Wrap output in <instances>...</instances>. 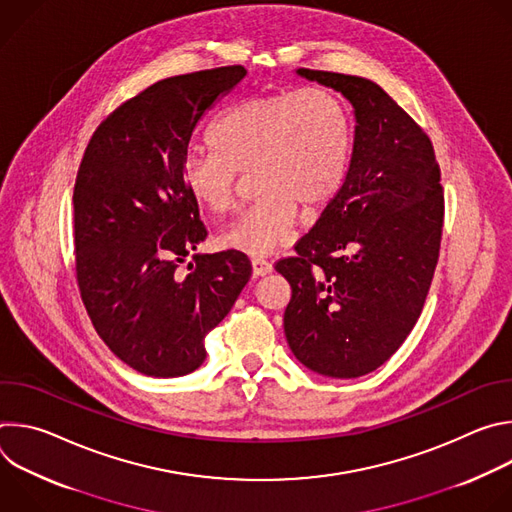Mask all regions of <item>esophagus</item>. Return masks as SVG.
<instances>
[{
	"label": "esophagus",
	"mask_w": 512,
	"mask_h": 512,
	"mask_svg": "<svg viewBox=\"0 0 512 512\" xmlns=\"http://www.w3.org/2000/svg\"><path fill=\"white\" fill-rule=\"evenodd\" d=\"M251 265H253V275H255V277H263V275H267V273L273 271L271 261H267V259H263V257H253Z\"/></svg>",
	"instance_id": "esophagus-1"
}]
</instances>
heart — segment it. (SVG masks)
Wrapping results in <instances>:
<instances>
[{"mask_svg":"<svg viewBox=\"0 0 512 512\" xmlns=\"http://www.w3.org/2000/svg\"><path fill=\"white\" fill-rule=\"evenodd\" d=\"M210 154H190L182 182L196 206L223 216L237 204V174L253 172L257 202L221 235V245L263 257L296 237L298 206L328 204L342 188L352 123L342 99L322 87L255 95L218 117Z\"/></svg>","mask_w":512,"mask_h":512,"instance_id":"b5f03b06","label":"heart"}]
</instances>
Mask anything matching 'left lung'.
I'll return each mask as SVG.
<instances>
[{
    "label": "left lung",
    "instance_id": "obj_1",
    "mask_svg": "<svg viewBox=\"0 0 512 512\" xmlns=\"http://www.w3.org/2000/svg\"><path fill=\"white\" fill-rule=\"evenodd\" d=\"M354 109L342 188L296 255L275 269L289 281L287 344L310 371L356 379L379 369L413 330L440 257L444 190L425 131L373 81L298 68Z\"/></svg>",
    "mask_w": 512,
    "mask_h": 512
}]
</instances>
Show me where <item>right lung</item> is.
Here are the masks:
<instances>
[{"mask_svg": "<svg viewBox=\"0 0 512 512\" xmlns=\"http://www.w3.org/2000/svg\"><path fill=\"white\" fill-rule=\"evenodd\" d=\"M247 75L241 64L158 81L119 105L93 133L75 182V261L87 314L131 369L182 377L206 358L218 326L251 277L241 251L192 255L206 239L182 182L202 115Z\"/></svg>", "mask_w": 512, "mask_h": 512, "instance_id": "1", "label": "right lung"}]
</instances>
